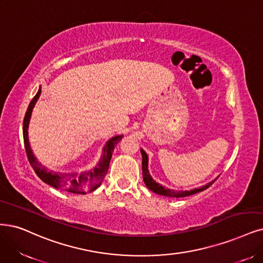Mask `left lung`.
Returning a JSON list of instances; mask_svg holds the SVG:
<instances>
[{"label": "left lung", "instance_id": "left-lung-1", "mask_svg": "<svg viewBox=\"0 0 263 263\" xmlns=\"http://www.w3.org/2000/svg\"><path fill=\"white\" fill-rule=\"evenodd\" d=\"M142 153V172H143V179H144V183L152 192L158 194V195H162V196H168V197H185V196H190L193 195V194H196L198 192H201L203 190H207L210 185H212L213 182L216 180H213L211 182H209L206 185H203L199 189H195L192 191H173V190H169L163 187L160 184L156 183V181H154L151 177V174L148 172V168H147V163H148V158L147 155L143 149H141Z\"/></svg>", "mask_w": 263, "mask_h": 263}]
</instances>
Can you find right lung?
Listing matches in <instances>:
<instances>
[{
	"instance_id": "1",
	"label": "right lung",
	"mask_w": 263,
	"mask_h": 263,
	"mask_svg": "<svg viewBox=\"0 0 263 263\" xmlns=\"http://www.w3.org/2000/svg\"><path fill=\"white\" fill-rule=\"evenodd\" d=\"M40 94H41V87L39 89L37 93L34 95L32 101L28 106V109L26 111L25 118H24V126H23L25 148H26L28 160L30 162L31 167L33 168L34 172L36 173V176L39 178H40L44 183L48 184V185H51L55 189H60V190L73 193V194H86L87 192H92L96 190L101 185L102 181L104 180V177L106 176L107 171H108L114 148L117 145V143L121 140L122 135H117V137L111 138L108 142L106 143L103 151L104 152L103 156L100 162L97 163L96 167L92 170L84 171L81 173H69V174H62V173L48 171L35 159L28 140L29 120H30L34 104L37 101L39 97H40Z\"/></svg>"
}]
</instances>
